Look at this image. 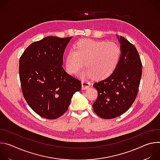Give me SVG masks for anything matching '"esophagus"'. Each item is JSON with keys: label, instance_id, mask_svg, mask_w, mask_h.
<instances>
[{"label": "esophagus", "instance_id": "1", "mask_svg": "<svg viewBox=\"0 0 160 160\" xmlns=\"http://www.w3.org/2000/svg\"><path fill=\"white\" fill-rule=\"evenodd\" d=\"M91 83L88 80H82V87L83 90L87 89L90 87Z\"/></svg>", "mask_w": 160, "mask_h": 160}]
</instances>
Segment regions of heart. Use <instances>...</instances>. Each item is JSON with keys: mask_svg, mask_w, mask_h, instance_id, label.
Here are the masks:
<instances>
[{"mask_svg": "<svg viewBox=\"0 0 160 160\" xmlns=\"http://www.w3.org/2000/svg\"><path fill=\"white\" fill-rule=\"evenodd\" d=\"M121 56V48L117 43L83 39L68 52L65 65L68 73L75 74L85 61L87 69L85 73L97 78H104L116 69Z\"/></svg>", "mask_w": 160, "mask_h": 160, "instance_id": "obj_1", "label": "heart"}]
</instances>
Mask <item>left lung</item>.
<instances>
[{
    "mask_svg": "<svg viewBox=\"0 0 160 160\" xmlns=\"http://www.w3.org/2000/svg\"><path fill=\"white\" fill-rule=\"evenodd\" d=\"M118 39L122 56L116 69L108 78L93 85L98 93L93 109L104 119L117 118L131 107L142 76V64L138 50L123 37Z\"/></svg>",
    "mask_w": 160,
    "mask_h": 160,
    "instance_id": "left-lung-1",
    "label": "left lung"
}]
</instances>
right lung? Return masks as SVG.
Returning a JSON list of instances; mask_svg holds the SVG:
<instances>
[{
	"label": "right lung",
	"mask_w": 160,
	"mask_h": 160,
	"mask_svg": "<svg viewBox=\"0 0 160 160\" xmlns=\"http://www.w3.org/2000/svg\"><path fill=\"white\" fill-rule=\"evenodd\" d=\"M72 37L49 36L34 42L19 58L21 90L30 107L43 118L54 120L68 110L81 81L62 67L64 49Z\"/></svg>",
	"instance_id": "right-lung-1"
}]
</instances>
